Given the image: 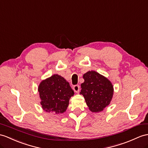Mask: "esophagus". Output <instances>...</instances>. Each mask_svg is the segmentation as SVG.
Masks as SVG:
<instances>
[{"label": "esophagus", "instance_id": "1", "mask_svg": "<svg viewBox=\"0 0 148 148\" xmlns=\"http://www.w3.org/2000/svg\"><path fill=\"white\" fill-rule=\"evenodd\" d=\"M73 90H74L75 92L78 93V92H79V91H80V86H79L78 85H75V86H73Z\"/></svg>", "mask_w": 148, "mask_h": 148}]
</instances>
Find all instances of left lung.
Masks as SVG:
<instances>
[{
	"label": "left lung",
	"instance_id": "1",
	"mask_svg": "<svg viewBox=\"0 0 148 148\" xmlns=\"http://www.w3.org/2000/svg\"><path fill=\"white\" fill-rule=\"evenodd\" d=\"M80 93L84 96L86 106L92 112H100L110 103L114 94L112 82L95 71H88L83 75Z\"/></svg>",
	"mask_w": 148,
	"mask_h": 148
}]
</instances>
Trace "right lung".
<instances>
[{
	"instance_id": "right-lung-1",
	"label": "right lung",
	"mask_w": 148,
	"mask_h": 148,
	"mask_svg": "<svg viewBox=\"0 0 148 148\" xmlns=\"http://www.w3.org/2000/svg\"><path fill=\"white\" fill-rule=\"evenodd\" d=\"M38 90L42 109L46 112L54 114L64 112L71 97L74 95L69 83L58 74L42 80Z\"/></svg>"
}]
</instances>
